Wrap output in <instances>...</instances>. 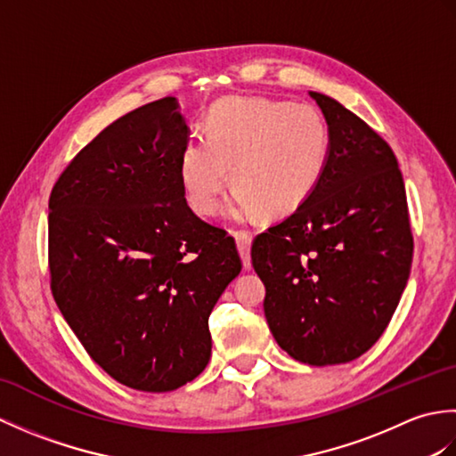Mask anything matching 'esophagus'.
<instances>
[{
  "instance_id": "esophagus-1",
  "label": "esophagus",
  "mask_w": 456,
  "mask_h": 456,
  "mask_svg": "<svg viewBox=\"0 0 456 456\" xmlns=\"http://www.w3.org/2000/svg\"><path fill=\"white\" fill-rule=\"evenodd\" d=\"M235 240H237V248H239V255L240 258H243V266L245 270H250V240H253V237H250L248 233H235Z\"/></svg>"
}]
</instances>
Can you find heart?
I'll list each match as a JSON object with an SVG mask.
<instances>
[{
    "label": "heart",
    "instance_id": "1",
    "mask_svg": "<svg viewBox=\"0 0 456 456\" xmlns=\"http://www.w3.org/2000/svg\"><path fill=\"white\" fill-rule=\"evenodd\" d=\"M208 139H191L180 159V182L190 208L211 217L229 182L237 188L229 216L239 221L286 216L322 182L331 134L312 103L270 98H229L213 105ZM232 172H228V168Z\"/></svg>",
    "mask_w": 456,
    "mask_h": 456
}]
</instances>
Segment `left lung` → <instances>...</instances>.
Returning a JSON list of instances; mask_svg holds the SVG:
<instances>
[{"mask_svg": "<svg viewBox=\"0 0 456 456\" xmlns=\"http://www.w3.org/2000/svg\"><path fill=\"white\" fill-rule=\"evenodd\" d=\"M309 95L331 134L325 174L292 216L255 239L250 258L276 343L327 366L382 337L408 284L413 237L390 144L337 100Z\"/></svg>", "mask_w": 456, "mask_h": 456, "instance_id": "left-lung-1", "label": "left lung"}]
</instances>
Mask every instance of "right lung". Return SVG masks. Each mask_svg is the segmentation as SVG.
Segmentation results:
<instances>
[{"label": "right lung", "mask_w": 456, "mask_h": 456, "mask_svg": "<svg viewBox=\"0 0 456 456\" xmlns=\"http://www.w3.org/2000/svg\"><path fill=\"white\" fill-rule=\"evenodd\" d=\"M176 98L142 105L76 154L48 200L54 302L115 380L170 392L203 372L208 319L240 273L235 239L183 196Z\"/></svg>", "instance_id": "right-lung-1"}]
</instances>
